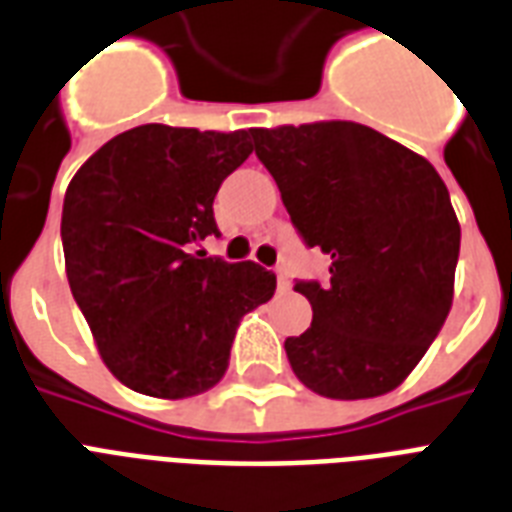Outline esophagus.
<instances>
[{"label": "esophagus", "mask_w": 512, "mask_h": 512, "mask_svg": "<svg viewBox=\"0 0 512 512\" xmlns=\"http://www.w3.org/2000/svg\"><path fill=\"white\" fill-rule=\"evenodd\" d=\"M276 281H279V289H289V273L284 268H276Z\"/></svg>", "instance_id": "obj_1"}]
</instances>
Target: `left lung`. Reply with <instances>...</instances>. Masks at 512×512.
<instances>
[{"label":"left lung","mask_w":512,"mask_h":512,"mask_svg":"<svg viewBox=\"0 0 512 512\" xmlns=\"http://www.w3.org/2000/svg\"><path fill=\"white\" fill-rule=\"evenodd\" d=\"M249 132L297 233L332 260L324 284H295L313 321L284 342L292 372L340 401L398 388L452 308L460 223L444 180L356 122Z\"/></svg>","instance_id":"left-lung-1"}]
</instances>
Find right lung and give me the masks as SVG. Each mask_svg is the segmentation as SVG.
I'll return each mask as SVG.
<instances>
[{
    "label": "right lung",
    "instance_id": "obj_1",
    "mask_svg": "<svg viewBox=\"0 0 512 512\" xmlns=\"http://www.w3.org/2000/svg\"><path fill=\"white\" fill-rule=\"evenodd\" d=\"M252 132L140 124L79 167L63 199L71 295L103 364L135 393L188 398L223 380L244 313L276 276L193 247L217 231V188L252 154Z\"/></svg>",
    "mask_w": 512,
    "mask_h": 512
}]
</instances>
